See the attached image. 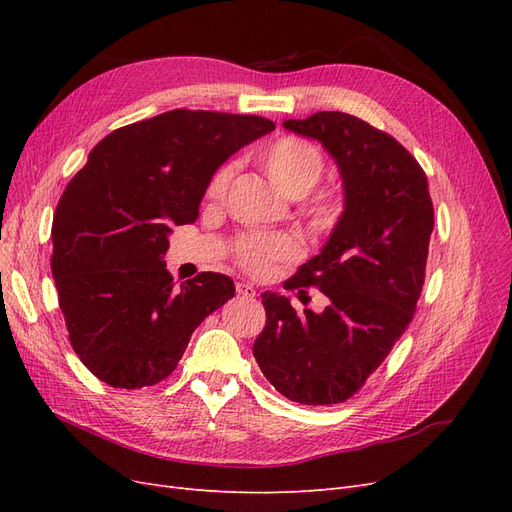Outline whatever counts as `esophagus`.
Here are the masks:
<instances>
[{
    "mask_svg": "<svg viewBox=\"0 0 512 512\" xmlns=\"http://www.w3.org/2000/svg\"><path fill=\"white\" fill-rule=\"evenodd\" d=\"M237 292L241 294V297H245V299H254L256 297V288L250 282H239L237 284Z\"/></svg>",
    "mask_w": 512,
    "mask_h": 512,
    "instance_id": "obj_1",
    "label": "esophagus"
}]
</instances>
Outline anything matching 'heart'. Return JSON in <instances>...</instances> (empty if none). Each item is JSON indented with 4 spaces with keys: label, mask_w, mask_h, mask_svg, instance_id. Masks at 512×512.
Listing matches in <instances>:
<instances>
[{
    "label": "heart",
    "mask_w": 512,
    "mask_h": 512,
    "mask_svg": "<svg viewBox=\"0 0 512 512\" xmlns=\"http://www.w3.org/2000/svg\"><path fill=\"white\" fill-rule=\"evenodd\" d=\"M256 162L275 188L288 198L305 196L320 181L324 168L320 151L297 136H282L262 147ZM232 170V164H224L209 179L205 196L211 203L226 196ZM305 211L316 226H329L337 218L339 207L329 192H318L305 196ZM235 252L247 271L267 273L273 262L299 256L301 245L292 235H247L237 243Z\"/></svg>",
    "instance_id": "obj_1"
}]
</instances>
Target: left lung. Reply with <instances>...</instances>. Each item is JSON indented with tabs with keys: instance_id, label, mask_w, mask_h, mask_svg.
Segmentation results:
<instances>
[{
	"instance_id": "left-lung-1",
	"label": "left lung",
	"mask_w": 512,
	"mask_h": 512,
	"mask_svg": "<svg viewBox=\"0 0 512 512\" xmlns=\"http://www.w3.org/2000/svg\"><path fill=\"white\" fill-rule=\"evenodd\" d=\"M335 160L344 211L290 288L318 286L329 305L299 316L290 299L262 294L267 324L254 356L267 380L305 406L342 404L389 356L425 282L433 205L423 168L393 136L363 119L320 111L286 119Z\"/></svg>"
}]
</instances>
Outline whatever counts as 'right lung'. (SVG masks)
Wrapping results in <instances>:
<instances>
[{
  "label": "right lung",
  "instance_id": "obj_1",
  "mask_svg": "<svg viewBox=\"0 0 512 512\" xmlns=\"http://www.w3.org/2000/svg\"><path fill=\"white\" fill-rule=\"evenodd\" d=\"M273 130L265 117L175 108L91 149L59 198L51 269L70 344L96 378L158 384L198 324L235 297L230 277L211 271L175 288L168 235L196 222L215 170Z\"/></svg>",
  "mask_w": 512,
  "mask_h": 512
}]
</instances>
